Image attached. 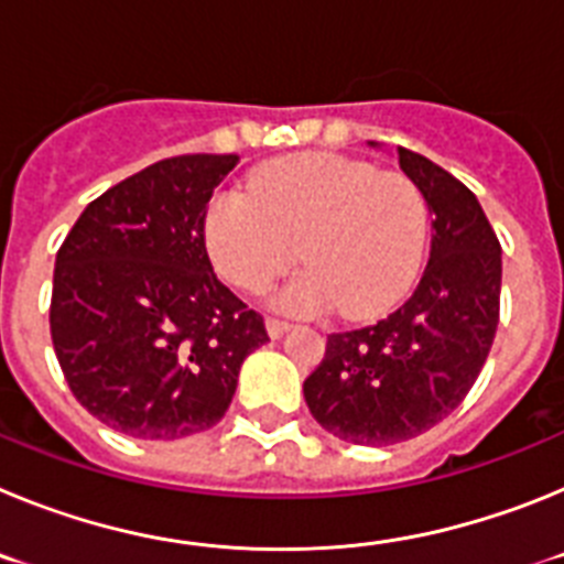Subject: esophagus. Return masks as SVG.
Returning <instances> with one entry per match:
<instances>
[{
    "label": "esophagus",
    "instance_id": "34e87169",
    "mask_svg": "<svg viewBox=\"0 0 564 564\" xmlns=\"http://www.w3.org/2000/svg\"><path fill=\"white\" fill-rule=\"evenodd\" d=\"M265 327H268V336L279 338V336H282V333L288 330V327H291V322H285V318H276V316H268L265 318Z\"/></svg>",
    "mask_w": 564,
    "mask_h": 564
}]
</instances>
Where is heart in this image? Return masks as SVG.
I'll list each match as a JSON object with an SVG mask.
<instances>
[{
	"label": "heart",
	"instance_id": "1",
	"mask_svg": "<svg viewBox=\"0 0 564 564\" xmlns=\"http://www.w3.org/2000/svg\"><path fill=\"white\" fill-rule=\"evenodd\" d=\"M430 231L421 188L401 172L341 154H291L259 169L248 192L208 203L203 237L228 285L259 293L299 259L305 271L273 302L293 313L390 311L415 282Z\"/></svg>",
	"mask_w": 564,
	"mask_h": 564
}]
</instances>
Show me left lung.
I'll return each mask as SVG.
<instances>
[{"mask_svg":"<svg viewBox=\"0 0 564 564\" xmlns=\"http://www.w3.org/2000/svg\"><path fill=\"white\" fill-rule=\"evenodd\" d=\"M398 163L432 212L430 265L395 313L327 336L305 378L318 426L356 446L410 441L455 412L500 322V239L471 188L412 149Z\"/></svg>","mask_w":564,"mask_h":564,"instance_id":"1","label":"left lung"}]
</instances>
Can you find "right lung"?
Masks as SVG:
<instances>
[{"mask_svg":"<svg viewBox=\"0 0 564 564\" xmlns=\"http://www.w3.org/2000/svg\"><path fill=\"white\" fill-rule=\"evenodd\" d=\"M237 154H177L89 203L56 253L50 336L69 390L109 430H212L265 322L223 285L203 237Z\"/></svg>","mask_w":564,"mask_h":564,"instance_id":"add662e5","label":"right lung"}]
</instances>
